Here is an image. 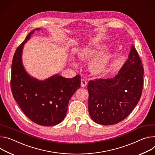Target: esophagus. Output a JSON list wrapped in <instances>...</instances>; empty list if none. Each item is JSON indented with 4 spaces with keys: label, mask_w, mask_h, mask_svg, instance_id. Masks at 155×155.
Returning a JSON list of instances; mask_svg holds the SVG:
<instances>
[{
    "label": "esophagus",
    "mask_w": 155,
    "mask_h": 155,
    "mask_svg": "<svg viewBox=\"0 0 155 155\" xmlns=\"http://www.w3.org/2000/svg\"><path fill=\"white\" fill-rule=\"evenodd\" d=\"M87 84V82L86 81H85L84 79H81V87H84L86 86Z\"/></svg>",
    "instance_id": "34e87169"
}]
</instances>
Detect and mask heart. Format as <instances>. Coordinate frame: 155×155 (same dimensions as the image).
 Here are the masks:
<instances>
[{"label":"heart","instance_id":"1","mask_svg":"<svg viewBox=\"0 0 155 155\" xmlns=\"http://www.w3.org/2000/svg\"><path fill=\"white\" fill-rule=\"evenodd\" d=\"M101 48L102 47L101 45L83 48L78 51L77 55L82 61H89L99 53ZM111 57L112 55L110 51L105 50L98 57L94 58L89 64L90 72L95 76H101L105 75L108 71ZM71 64L73 66L76 65L74 61H72Z\"/></svg>","mask_w":155,"mask_h":155}]
</instances>
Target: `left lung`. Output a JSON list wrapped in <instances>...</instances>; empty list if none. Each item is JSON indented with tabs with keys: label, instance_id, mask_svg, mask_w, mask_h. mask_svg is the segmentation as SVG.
I'll use <instances>...</instances> for the list:
<instances>
[{
	"label": "left lung",
	"instance_id": "1",
	"mask_svg": "<svg viewBox=\"0 0 155 155\" xmlns=\"http://www.w3.org/2000/svg\"><path fill=\"white\" fill-rule=\"evenodd\" d=\"M143 76L141 60L132 45L128 59L114 78L89 82V113L93 121L113 125L126 119L140 100Z\"/></svg>",
	"mask_w": 155,
	"mask_h": 155
}]
</instances>
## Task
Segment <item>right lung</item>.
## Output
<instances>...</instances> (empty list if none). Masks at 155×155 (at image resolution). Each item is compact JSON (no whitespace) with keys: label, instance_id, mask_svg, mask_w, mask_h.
Segmentation results:
<instances>
[{"label":"right lung","instance_id":"right-lung-1","mask_svg":"<svg viewBox=\"0 0 155 155\" xmlns=\"http://www.w3.org/2000/svg\"><path fill=\"white\" fill-rule=\"evenodd\" d=\"M28 34L16 48L12 61L11 89L13 96L25 115L44 126H55L64 119L69 101L80 87L81 76L66 78L56 74L44 81L31 77L22 62L25 44L35 30Z\"/></svg>","mask_w":155,"mask_h":155}]
</instances>
